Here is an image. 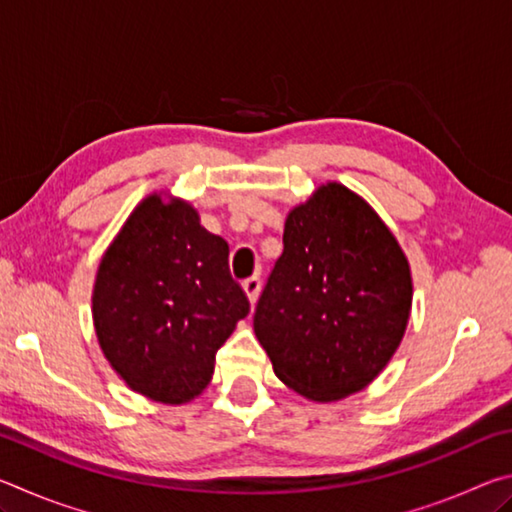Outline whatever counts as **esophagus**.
Here are the masks:
<instances>
[{
	"mask_svg": "<svg viewBox=\"0 0 512 512\" xmlns=\"http://www.w3.org/2000/svg\"><path fill=\"white\" fill-rule=\"evenodd\" d=\"M244 287V293L250 305H255L257 298H259V289H262V282H259V277H248V280L241 284Z\"/></svg>",
	"mask_w": 512,
	"mask_h": 512,
	"instance_id": "34e87169",
	"label": "esophagus"
}]
</instances>
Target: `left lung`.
Returning <instances> with one entry per match:
<instances>
[{
    "label": "left lung",
    "instance_id": "left-lung-1",
    "mask_svg": "<svg viewBox=\"0 0 512 512\" xmlns=\"http://www.w3.org/2000/svg\"><path fill=\"white\" fill-rule=\"evenodd\" d=\"M284 250L255 309L277 379L311 402L377 379L411 316V264L366 198L336 180L284 221Z\"/></svg>",
    "mask_w": 512,
    "mask_h": 512
}]
</instances>
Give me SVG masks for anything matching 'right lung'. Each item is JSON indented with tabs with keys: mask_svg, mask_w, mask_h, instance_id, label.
Segmentation results:
<instances>
[{
	"mask_svg": "<svg viewBox=\"0 0 512 512\" xmlns=\"http://www.w3.org/2000/svg\"><path fill=\"white\" fill-rule=\"evenodd\" d=\"M228 253L185 198L153 192L128 214L99 262L92 320L131 391L178 406L210 384L216 350L250 311Z\"/></svg>",
	"mask_w": 512,
	"mask_h": 512,
	"instance_id": "obj_1",
	"label": "right lung"
}]
</instances>
